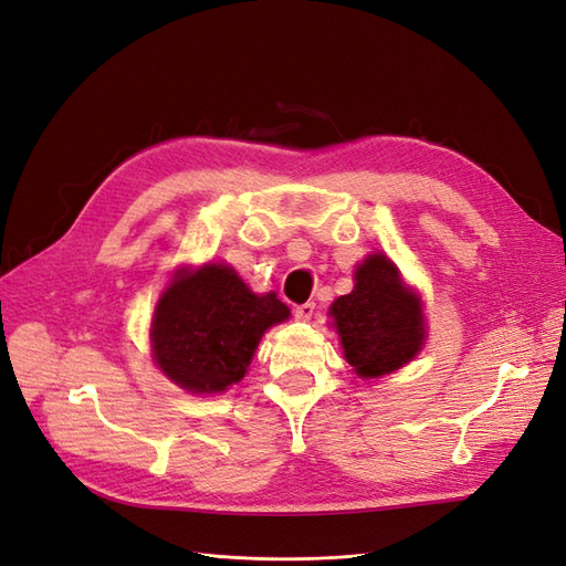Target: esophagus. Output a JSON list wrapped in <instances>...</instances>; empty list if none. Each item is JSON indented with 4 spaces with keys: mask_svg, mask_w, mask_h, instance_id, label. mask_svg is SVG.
<instances>
[{
    "mask_svg": "<svg viewBox=\"0 0 566 566\" xmlns=\"http://www.w3.org/2000/svg\"><path fill=\"white\" fill-rule=\"evenodd\" d=\"M314 312H316V304H314V302L297 304V306H295V318H297V321H312Z\"/></svg>",
    "mask_w": 566,
    "mask_h": 566,
    "instance_id": "esophagus-1",
    "label": "esophagus"
}]
</instances>
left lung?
Listing matches in <instances>:
<instances>
[{"label": "left lung", "mask_w": 566, "mask_h": 566, "mask_svg": "<svg viewBox=\"0 0 566 566\" xmlns=\"http://www.w3.org/2000/svg\"><path fill=\"white\" fill-rule=\"evenodd\" d=\"M345 358L361 378H380L413 358L424 339L420 300L401 285L385 254H370L356 269L349 295L333 302Z\"/></svg>", "instance_id": "1"}]
</instances>
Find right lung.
Instances as JSON below:
<instances>
[{
	"label": "right lung",
	"instance_id": "obj_1",
	"mask_svg": "<svg viewBox=\"0 0 566 566\" xmlns=\"http://www.w3.org/2000/svg\"><path fill=\"white\" fill-rule=\"evenodd\" d=\"M290 316L276 295H254L231 266L208 264L167 285L150 325L153 358L193 394L241 382L266 328Z\"/></svg>",
	"mask_w": 566,
	"mask_h": 566
}]
</instances>
